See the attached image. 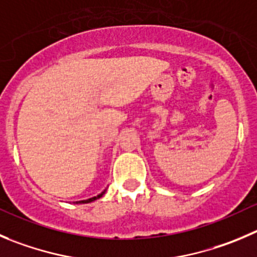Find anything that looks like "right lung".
Returning <instances> with one entry per match:
<instances>
[{
	"label": "right lung",
	"mask_w": 257,
	"mask_h": 257,
	"mask_svg": "<svg viewBox=\"0 0 257 257\" xmlns=\"http://www.w3.org/2000/svg\"><path fill=\"white\" fill-rule=\"evenodd\" d=\"M104 193H105V191H104ZM104 193H101V194H100V195H97V196H93V198L87 199V200H81V201H77V203H80V204H83V203H90V201H93V200H96V199L101 198L102 194H104Z\"/></svg>",
	"instance_id": "add662e5"
}]
</instances>
